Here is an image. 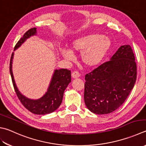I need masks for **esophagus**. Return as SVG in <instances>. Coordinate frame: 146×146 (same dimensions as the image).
Instances as JSON below:
<instances>
[{"mask_svg": "<svg viewBox=\"0 0 146 146\" xmlns=\"http://www.w3.org/2000/svg\"><path fill=\"white\" fill-rule=\"evenodd\" d=\"M71 76H72V78L73 79H77V78H79V76H80L79 72H73L72 73V74H71Z\"/></svg>", "mask_w": 146, "mask_h": 146, "instance_id": "esophagus-1", "label": "esophagus"}]
</instances>
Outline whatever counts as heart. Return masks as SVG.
<instances>
[{
	"label": "heart",
	"instance_id": "1",
	"mask_svg": "<svg viewBox=\"0 0 146 146\" xmlns=\"http://www.w3.org/2000/svg\"><path fill=\"white\" fill-rule=\"evenodd\" d=\"M111 46V40L105 35L91 34L74 40L70 50L62 49L61 53L65 59L72 60V53H81L80 60L84 67L94 68L102 62Z\"/></svg>",
	"mask_w": 146,
	"mask_h": 146
}]
</instances>
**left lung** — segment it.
Here are the masks:
<instances>
[{"mask_svg": "<svg viewBox=\"0 0 146 146\" xmlns=\"http://www.w3.org/2000/svg\"><path fill=\"white\" fill-rule=\"evenodd\" d=\"M137 78V65L130 45L117 49L110 61L85 76L84 103L97 114H109L124 103Z\"/></svg>", "mask_w": 146, "mask_h": 146, "instance_id": "1", "label": "left lung"}]
</instances>
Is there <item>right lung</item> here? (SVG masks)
I'll use <instances>...</instances> for the list:
<instances>
[{
	"label": "right lung",
	"instance_id": "right-lung-1",
	"mask_svg": "<svg viewBox=\"0 0 146 146\" xmlns=\"http://www.w3.org/2000/svg\"><path fill=\"white\" fill-rule=\"evenodd\" d=\"M37 34L36 28H32L28 30L16 44L14 51L20 48L27 39L34 35H37ZM14 54L15 53H13L11 57L9 65L10 74L11 76L14 88L21 104L30 112L35 114L44 115L55 111L61 105L64 91L71 82L70 71L65 68L54 70L49 86L44 94L37 99L29 98L22 94L16 86L13 72Z\"/></svg>",
	"mask_w": 146,
	"mask_h": 146
}]
</instances>
